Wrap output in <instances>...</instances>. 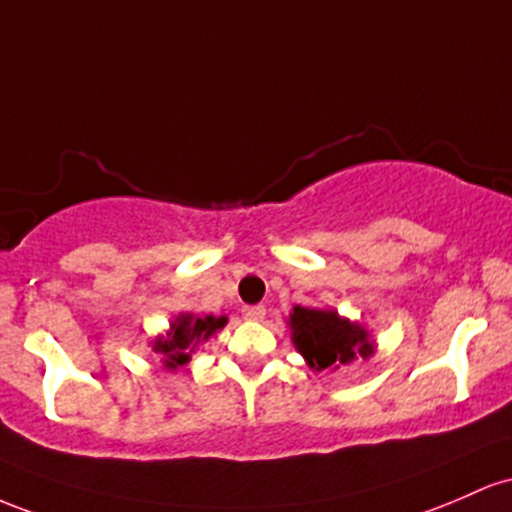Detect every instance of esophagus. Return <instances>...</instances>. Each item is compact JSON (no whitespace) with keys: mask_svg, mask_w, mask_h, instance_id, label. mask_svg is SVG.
Here are the masks:
<instances>
[{"mask_svg":"<svg viewBox=\"0 0 512 512\" xmlns=\"http://www.w3.org/2000/svg\"><path fill=\"white\" fill-rule=\"evenodd\" d=\"M241 314L249 321H263V317H266V307H263V304H249V307L241 309Z\"/></svg>","mask_w":512,"mask_h":512,"instance_id":"esophagus-1","label":"esophagus"}]
</instances>
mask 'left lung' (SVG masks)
<instances>
[{
  "mask_svg": "<svg viewBox=\"0 0 512 512\" xmlns=\"http://www.w3.org/2000/svg\"><path fill=\"white\" fill-rule=\"evenodd\" d=\"M292 343L312 370H338L358 355L370 358L375 343L360 324L338 317L333 309L295 307L290 314Z\"/></svg>",
  "mask_w": 512,
  "mask_h": 512,
  "instance_id": "left-lung-1",
  "label": "left lung"
}]
</instances>
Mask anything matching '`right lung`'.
<instances>
[{
    "label": "right lung",
    "mask_w": 512,
    "mask_h": 512,
    "mask_svg": "<svg viewBox=\"0 0 512 512\" xmlns=\"http://www.w3.org/2000/svg\"><path fill=\"white\" fill-rule=\"evenodd\" d=\"M227 324V317H193V314H179L171 321L164 336L154 338L152 350L162 358L166 370H179L191 363V355L200 343H205L212 333H217Z\"/></svg>",
    "instance_id": "1"
}]
</instances>
